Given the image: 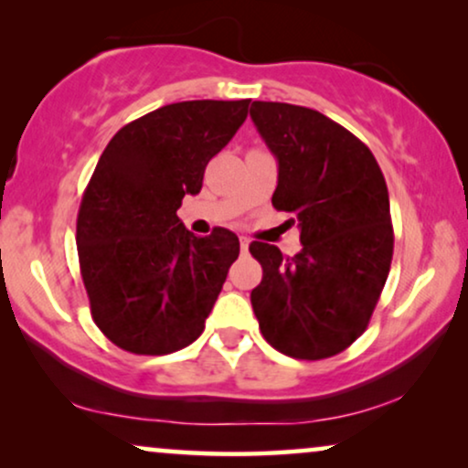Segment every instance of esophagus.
Listing matches in <instances>:
<instances>
[{
  "mask_svg": "<svg viewBox=\"0 0 468 468\" xmlns=\"http://www.w3.org/2000/svg\"><path fill=\"white\" fill-rule=\"evenodd\" d=\"M239 246H241V252H248V246H250V239H248V238H239Z\"/></svg>",
  "mask_w": 468,
  "mask_h": 468,
  "instance_id": "1",
  "label": "esophagus"
}]
</instances>
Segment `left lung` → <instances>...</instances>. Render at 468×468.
<instances>
[{"instance_id": "8db88e82", "label": "left lung", "mask_w": 468, "mask_h": 468, "mask_svg": "<svg viewBox=\"0 0 468 468\" xmlns=\"http://www.w3.org/2000/svg\"><path fill=\"white\" fill-rule=\"evenodd\" d=\"M250 117L278 160L271 205L302 229L295 257L250 244L263 267L250 292L261 334L289 357H332L366 332L388 280V184L370 149L319 111L257 100Z\"/></svg>"}]
</instances>
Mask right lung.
Listing matches in <instances>:
<instances>
[{
  "mask_svg": "<svg viewBox=\"0 0 468 468\" xmlns=\"http://www.w3.org/2000/svg\"><path fill=\"white\" fill-rule=\"evenodd\" d=\"M248 104H166L126 123L100 155L79 207V265L93 323L123 351L176 353L203 334L239 239L222 227L197 238L177 209L198 195Z\"/></svg>",
  "mask_w": 468,
  "mask_h": 468,
  "instance_id": "obj_1",
  "label": "right lung"
}]
</instances>
